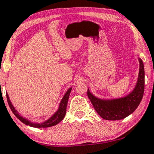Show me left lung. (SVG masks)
Listing matches in <instances>:
<instances>
[{
  "label": "left lung",
  "instance_id": "1",
  "mask_svg": "<svg viewBox=\"0 0 154 154\" xmlns=\"http://www.w3.org/2000/svg\"><path fill=\"white\" fill-rule=\"evenodd\" d=\"M140 70L135 87L128 95L113 100H102L96 97L88 89L87 95L97 113L105 120H121L132 113L140 103L144 94V65L139 58Z\"/></svg>",
  "mask_w": 154,
  "mask_h": 154
}]
</instances>
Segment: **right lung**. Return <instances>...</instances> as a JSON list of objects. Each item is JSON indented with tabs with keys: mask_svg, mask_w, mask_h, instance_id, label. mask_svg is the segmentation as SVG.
I'll list each match as a JSON object with an SVG mask.
<instances>
[{
	"mask_svg": "<svg viewBox=\"0 0 154 154\" xmlns=\"http://www.w3.org/2000/svg\"><path fill=\"white\" fill-rule=\"evenodd\" d=\"M71 89L72 88H70V89L66 91V93H65V95H64L63 99L61 100V102H60V105H59L58 110L55 112L54 114H53L52 116L50 117V118L48 119V120H46V122H43V123H41V124L33 123V122H31L29 120H27V119L23 118L22 116L19 114V113L17 111V110H15L14 107L13 106V105L11 104V101H10L9 97H8V94H6V98H7L8 104L9 105L11 111L13 112L14 114L16 116V117L19 119V120L21 121L22 123L26 124V125H29L30 127H35V128H46V127H53V126L56 125V124L60 123V122L64 119V117H65V113H66L67 105H68V98H69V96H70Z\"/></svg>",
	"mask_w": 154,
	"mask_h": 154,
	"instance_id": "add662e5",
	"label": "right lung"
}]
</instances>
